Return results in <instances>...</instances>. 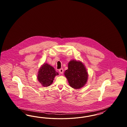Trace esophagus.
Segmentation results:
<instances>
[{
  "instance_id": "esophagus-1",
  "label": "esophagus",
  "mask_w": 127,
  "mask_h": 127,
  "mask_svg": "<svg viewBox=\"0 0 127 127\" xmlns=\"http://www.w3.org/2000/svg\"><path fill=\"white\" fill-rule=\"evenodd\" d=\"M59 72L60 73V74H62L64 72V69L63 68H61L59 69Z\"/></svg>"
}]
</instances>
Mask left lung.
Segmentation results:
<instances>
[{"instance_id":"obj_1","label":"left lung","mask_w":127,"mask_h":127,"mask_svg":"<svg viewBox=\"0 0 127 127\" xmlns=\"http://www.w3.org/2000/svg\"><path fill=\"white\" fill-rule=\"evenodd\" d=\"M71 87L79 89L86 84L88 74L83 64L79 61L72 60L68 64V69L64 73Z\"/></svg>"}]
</instances>
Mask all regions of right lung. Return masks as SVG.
Instances as JSON below:
<instances>
[{
	"instance_id": "add662e5",
	"label": "right lung",
	"mask_w": 127,
	"mask_h": 127,
	"mask_svg": "<svg viewBox=\"0 0 127 127\" xmlns=\"http://www.w3.org/2000/svg\"><path fill=\"white\" fill-rule=\"evenodd\" d=\"M58 75L53 67L44 63L38 70L37 78L43 86L48 87L53 83L55 77Z\"/></svg>"
}]
</instances>
